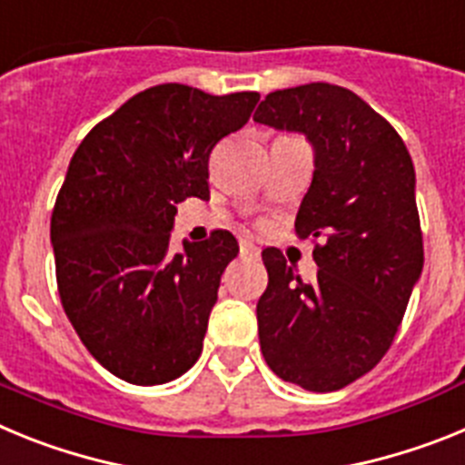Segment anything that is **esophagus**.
<instances>
[{
	"label": "esophagus",
	"mask_w": 465,
	"mask_h": 465,
	"mask_svg": "<svg viewBox=\"0 0 465 465\" xmlns=\"http://www.w3.org/2000/svg\"><path fill=\"white\" fill-rule=\"evenodd\" d=\"M240 252H242V256H244V258H258V256H261V249H258V246L253 244V242H249V240L240 242Z\"/></svg>",
	"instance_id": "34e87169"
}]
</instances>
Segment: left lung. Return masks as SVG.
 <instances>
[{"label": "left lung", "mask_w": 465, "mask_h": 465, "mask_svg": "<svg viewBox=\"0 0 465 465\" xmlns=\"http://www.w3.org/2000/svg\"><path fill=\"white\" fill-rule=\"evenodd\" d=\"M253 121L312 143L314 174L295 235L322 242L314 282H302L279 249L262 252L261 351L283 381L338 391L380 363L421 277L412 158L396 130L340 85L274 90Z\"/></svg>", "instance_id": "obj_1"}]
</instances>
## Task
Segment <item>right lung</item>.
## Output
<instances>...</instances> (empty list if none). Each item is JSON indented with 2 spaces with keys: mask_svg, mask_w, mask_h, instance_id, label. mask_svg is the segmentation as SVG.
<instances>
[{
  "mask_svg": "<svg viewBox=\"0 0 465 465\" xmlns=\"http://www.w3.org/2000/svg\"><path fill=\"white\" fill-rule=\"evenodd\" d=\"M258 93L209 94L163 84L90 130L51 216L64 314L111 375L153 386L191 371L225 265V230L170 252L176 204L209 197V153L237 133Z\"/></svg>",
  "mask_w": 465,
  "mask_h": 465,
  "instance_id": "1",
  "label": "right lung"
}]
</instances>
